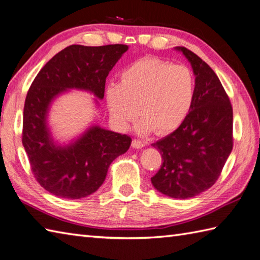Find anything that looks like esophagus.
Returning a JSON list of instances; mask_svg holds the SVG:
<instances>
[{
	"label": "esophagus",
	"mask_w": 260,
	"mask_h": 260,
	"mask_svg": "<svg viewBox=\"0 0 260 260\" xmlns=\"http://www.w3.org/2000/svg\"><path fill=\"white\" fill-rule=\"evenodd\" d=\"M132 146H133L134 148H142L145 146V143L141 141V140H137V139H134L133 142H132Z\"/></svg>",
	"instance_id": "obj_1"
}]
</instances>
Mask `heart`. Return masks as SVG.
<instances>
[{
  "mask_svg": "<svg viewBox=\"0 0 260 260\" xmlns=\"http://www.w3.org/2000/svg\"><path fill=\"white\" fill-rule=\"evenodd\" d=\"M194 92L196 78L189 68L145 57L121 71L120 82L107 86L106 101L110 116L121 128L136 118L139 107V133L154 129L167 134L185 119Z\"/></svg>",
  "mask_w": 260,
  "mask_h": 260,
  "instance_id": "heart-1",
  "label": "heart"
}]
</instances>
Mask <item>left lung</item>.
Returning a JSON list of instances; mask_svg holds the SVG:
<instances>
[{
    "instance_id": "left-lung-1",
    "label": "left lung",
    "mask_w": 260,
    "mask_h": 260,
    "mask_svg": "<svg viewBox=\"0 0 260 260\" xmlns=\"http://www.w3.org/2000/svg\"><path fill=\"white\" fill-rule=\"evenodd\" d=\"M176 49L196 75L194 99L178 128L152 144L163 163L151 181L165 196L189 199L210 189L221 174L234 146V116L229 96L211 67L189 49Z\"/></svg>"
}]
</instances>
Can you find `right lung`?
Segmentation results:
<instances>
[{
    "label": "right lung",
    "instance_id": "add662e5",
    "mask_svg": "<svg viewBox=\"0 0 260 260\" xmlns=\"http://www.w3.org/2000/svg\"><path fill=\"white\" fill-rule=\"evenodd\" d=\"M126 45L86 47L73 45L43 66L26 93L22 144L37 182L51 194L80 199L97 191L110 163L127 152L132 139L126 134L92 126L68 146L53 144L47 127L52 99L66 89H84L103 99L105 82Z\"/></svg>",
    "mask_w": 260,
    "mask_h": 260
}]
</instances>
